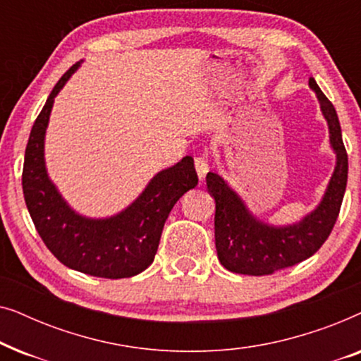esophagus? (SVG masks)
Returning a JSON list of instances; mask_svg holds the SVG:
<instances>
[{
    "label": "esophagus",
    "instance_id": "1",
    "mask_svg": "<svg viewBox=\"0 0 361 361\" xmlns=\"http://www.w3.org/2000/svg\"><path fill=\"white\" fill-rule=\"evenodd\" d=\"M194 166H195V171H197V176H199V179L204 180L207 172H209V162H207L204 156H197L194 159Z\"/></svg>",
    "mask_w": 361,
    "mask_h": 361
}]
</instances>
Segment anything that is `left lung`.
I'll list each match as a JSON object with an SVG mask.
<instances>
[{
	"label": "left lung",
	"mask_w": 361,
	"mask_h": 361,
	"mask_svg": "<svg viewBox=\"0 0 361 361\" xmlns=\"http://www.w3.org/2000/svg\"><path fill=\"white\" fill-rule=\"evenodd\" d=\"M329 125L330 146L337 156L334 174L320 204L298 224L274 226L251 214L241 197L215 172L207 174V189L215 200V248L220 263L231 273L264 276L307 259L329 238L347 189L348 156L337 111L309 78Z\"/></svg>",
	"instance_id": "8db88e82"
}]
</instances>
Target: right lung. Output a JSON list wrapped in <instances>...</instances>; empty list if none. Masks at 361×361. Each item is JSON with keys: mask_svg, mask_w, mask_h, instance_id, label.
Returning a JSON list of instances; mask_svg holds the SVG:
<instances>
[{"mask_svg": "<svg viewBox=\"0 0 361 361\" xmlns=\"http://www.w3.org/2000/svg\"><path fill=\"white\" fill-rule=\"evenodd\" d=\"M78 67L80 62L63 73L34 121L24 154V200L39 236L62 264L97 278H131L154 261L172 207L187 190L194 189L199 177L194 159L185 156L157 172L142 194L120 214L88 219L71 209L47 176L44 137L54 98Z\"/></svg>", "mask_w": 361, "mask_h": 361, "instance_id": "right-lung-1", "label": "right lung"}]
</instances>
